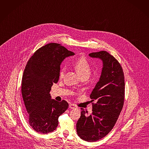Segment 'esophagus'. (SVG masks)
<instances>
[{"mask_svg":"<svg viewBox=\"0 0 149 149\" xmlns=\"http://www.w3.org/2000/svg\"><path fill=\"white\" fill-rule=\"evenodd\" d=\"M69 107L70 108H71V109H76V108H77V107L75 106V105H74L73 104H69Z\"/></svg>","mask_w":149,"mask_h":149,"instance_id":"esophagus-1","label":"esophagus"}]
</instances>
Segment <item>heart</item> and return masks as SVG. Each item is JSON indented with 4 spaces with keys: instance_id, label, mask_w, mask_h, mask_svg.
<instances>
[{
    "instance_id": "heart-1",
    "label": "heart",
    "mask_w": 149,
    "mask_h": 149,
    "mask_svg": "<svg viewBox=\"0 0 149 149\" xmlns=\"http://www.w3.org/2000/svg\"><path fill=\"white\" fill-rule=\"evenodd\" d=\"M74 67L77 70V72L81 77L83 76H88L91 74V66L87 59L84 57H81L78 58L75 61L74 63ZM65 72V67L63 66L61 69V71L59 72V78H62L64 77Z\"/></svg>"
}]
</instances>
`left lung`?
<instances>
[{
    "mask_svg": "<svg viewBox=\"0 0 149 149\" xmlns=\"http://www.w3.org/2000/svg\"><path fill=\"white\" fill-rule=\"evenodd\" d=\"M88 56L99 58L103 68L100 80L90 97L92 113L81 108V116L77 125V132L82 140L95 142L105 136L115 125L122 110L125 98V78L122 68L116 59L105 51L92 53Z\"/></svg>",
    "mask_w": 149,
    "mask_h": 149,
    "instance_id": "left-lung-1",
    "label": "left lung"
}]
</instances>
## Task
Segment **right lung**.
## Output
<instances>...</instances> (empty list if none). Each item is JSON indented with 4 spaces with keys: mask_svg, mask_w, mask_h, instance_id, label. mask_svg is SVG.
<instances>
[{
    "mask_svg": "<svg viewBox=\"0 0 149 149\" xmlns=\"http://www.w3.org/2000/svg\"><path fill=\"white\" fill-rule=\"evenodd\" d=\"M75 54L56 43L48 44L36 50L28 61L22 78V93L29 125L37 132L48 134L58 126V117L68 103L52 100L49 92L59 78L64 59Z\"/></svg>",
    "mask_w": 149,
    "mask_h": 149,
    "instance_id": "1",
    "label": "right lung"
}]
</instances>
